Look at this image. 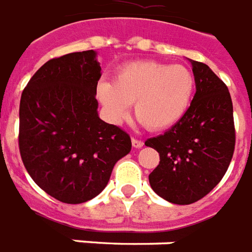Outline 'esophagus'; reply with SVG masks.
<instances>
[{
  "mask_svg": "<svg viewBox=\"0 0 252 252\" xmlns=\"http://www.w3.org/2000/svg\"><path fill=\"white\" fill-rule=\"evenodd\" d=\"M131 144L135 149H139L144 146V141H141V139H137V138H131Z\"/></svg>",
  "mask_w": 252,
  "mask_h": 252,
  "instance_id": "34e87169",
  "label": "esophagus"
}]
</instances>
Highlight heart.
Listing matches in <instances>:
<instances>
[{
    "instance_id": "1",
    "label": "heart",
    "mask_w": 252,
    "mask_h": 252,
    "mask_svg": "<svg viewBox=\"0 0 252 252\" xmlns=\"http://www.w3.org/2000/svg\"><path fill=\"white\" fill-rule=\"evenodd\" d=\"M193 91L189 68L145 62L119 69L111 84H99L98 96L114 119H124L133 104L134 118L148 130L159 131L184 117Z\"/></svg>"
}]
</instances>
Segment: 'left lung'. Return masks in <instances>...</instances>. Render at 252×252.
<instances>
[{"mask_svg": "<svg viewBox=\"0 0 252 252\" xmlns=\"http://www.w3.org/2000/svg\"><path fill=\"white\" fill-rule=\"evenodd\" d=\"M192 64L196 94L179 122L145 145L159 153L149 174L156 193L187 205L203 199L227 172L235 149L232 100L227 86L207 64Z\"/></svg>", "mask_w": 252, "mask_h": 252, "instance_id": "8db88e82", "label": "left lung"}]
</instances>
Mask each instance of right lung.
Wrapping results in <instances>:
<instances>
[{"label": "right lung", "mask_w": 252, "mask_h": 252, "mask_svg": "<svg viewBox=\"0 0 252 252\" xmlns=\"http://www.w3.org/2000/svg\"><path fill=\"white\" fill-rule=\"evenodd\" d=\"M100 69L93 49L51 59L21 95L18 146L24 166L62 203L98 196L114 165L131 150L126 131L99 118Z\"/></svg>", "instance_id": "right-lung-1"}]
</instances>
